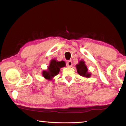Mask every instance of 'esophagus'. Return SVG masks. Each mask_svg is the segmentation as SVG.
I'll return each mask as SVG.
<instances>
[{
  "instance_id": "obj_1",
  "label": "esophagus",
  "mask_w": 126,
  "mask_h": 126,
  "mask_svg": "<svg viewBox=\"0 0 126 126\" xmlns=\"http://www.w3.org/2000/svg\"><path fill=\"white\" fill-rule=\"evenodd\" d=\"M67 67H72V62L71 61H68L67 62Z\"/></svg>"
}]
</instances>
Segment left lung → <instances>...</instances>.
I'll return each mask as SVG.
<instances>
[{"instance_id":"8db88e82","label":"left lung","mask_w":126,"mask_h":126,"mask_svg":"<svg viewBox=\"0 0 126 126\" xmlns=\"http://www.w3.org/2000/svg\"><path fill=\"white\" fill-rule=\"evenodd\" d=\"M76 66L78 73L80 76L86 78L90 77L91 74L90 73H88V68H87V66L85 64L84 61L83 60L79 61L78 64H77Z\"/></svg>"}]
</instances>
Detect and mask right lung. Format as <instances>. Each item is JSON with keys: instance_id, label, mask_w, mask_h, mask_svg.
I'll return each mask as SVG.
<instances>
[{"instance_id": "right-lung-1", "label": "right lung", "mask_w": 126, "mask_h": 126, "mask_svg": "<svg viewBox=\"0 0 126 126\" xmlns=\"http://www.w3.org/2000/svg\"><path fill=\"white\" fill-rule=\"evenodd\" d=\"M65 66L64 61H57L55 59H52L50 62L49 65L48 67L47 71H43L42 75L47 79L52 80L54 76H57L59 73L60 68Z\"/></svg>"}]
</instances>
